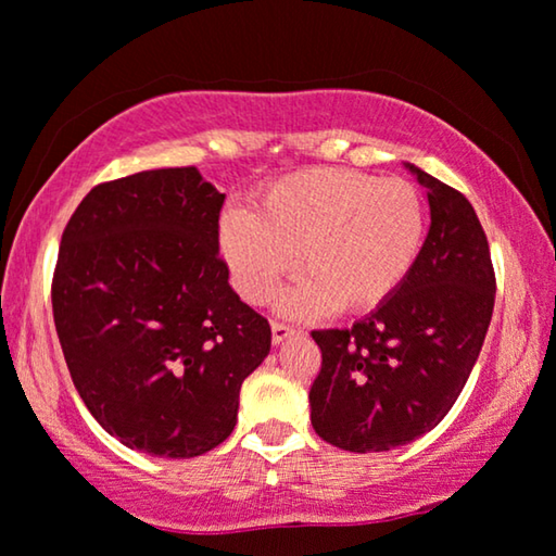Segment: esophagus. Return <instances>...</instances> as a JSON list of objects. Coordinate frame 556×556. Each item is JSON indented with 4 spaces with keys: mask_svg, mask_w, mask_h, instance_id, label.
<instances>
[{
    "mask_svg": "<svg viewBox=\"0 0 556 556\" xmlns=\"http://www.w3.org/2000/svg\"><path fill=\"white\" fill-rule=\"evenodd\" d=\"M270 331H273V344H283L286 339L295 337V329L293 326H286V324H270Z\"/></svg>",
    "mask_w": 556,
    "mask_h": 556,
    "instance_id": "34e87169",
    "label": "esophagus"
}]
</instances>
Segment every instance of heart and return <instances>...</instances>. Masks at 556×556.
Segmentation results:
<instances>
[{"label": "heart", "instance_id": "b5f03b06", "mask_svg": "<svg viewBox=\"0 0 556 556\" xmlns=\"http://www.w3.org/2000/svg\"><path fill=\"white\" fill-rule=\"evenodd\" d=\"M422 240L420 192L352 169L288 174L265 189L253 215L232 210L219 219V250L245 301L265 303L291 268L301 273L280 299L295 318L377 308L405 283Z\"/></svg>", "mask_w": 556, "mask_h": 556}]
</instances>
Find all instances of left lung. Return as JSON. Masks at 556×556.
<instances>
[{
    "mask_svg": "<svg viewBox=\"0 0 556 556\" xmlns=\"http://www.w3.org/2000/svg\"><path fill=\"white\" fill-rule=\"evenodd\" d=\"M405 166L430 202L413 270L352 329L311 333L321 349L311 425L341 451H392L435 428L466 387L491 324L496 278L476 210L453 187Z\"/></svg>",
    "mask_w": 556,
    "mask_h": 556,
    "instance_id": "1",
    "label": "left lung"
}]
</instances>
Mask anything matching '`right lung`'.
I'll list each match as a JSON object with an SVG mask.
<instances>
[{
  "mask_svg": "<svg viewBox=\"0 0 556 556\" xmlns=\"http://www.w3.org/2000/svg\"><path fill=\"white\" fill-rule=\"evenodd\" d=\"M225 194L194 166L86 194L60 240L52 316L73 384L131 451L194 458L230 438L270 326L219 261Z\"/></svg>",
  "mask_w": 556,
  "mask_h": 556,
  "instance_id": "obj_1",
  "label": "right lung"
}]
</instances>
